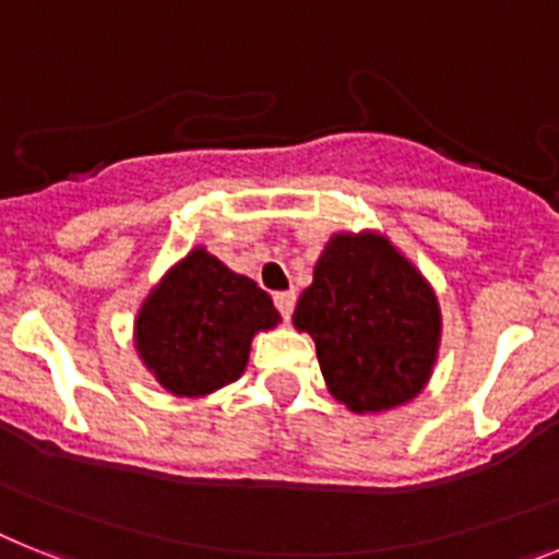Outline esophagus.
Here are the masks:
<instances>
[{
	"instance_id": "34e87169",
	"label": "esophagus",
	"mask_w": 559,
	"mask_h": 559,
	"mask_svg": "<svg viewBox=\"0 0 559 559\" xmlns=\"http://www.w3.org/2000/svg\"><path fill=\"white\" fill-rule=\"evenodd\" d=\"M272 301H275V309L281 312V318L289 321V316H293L295 309V293H275L272 295Z\"/></svg>"
}]
</instances>
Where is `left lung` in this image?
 <instances>
[{
    "label": "left lung",
    "mask_w": 559,
    "mask_h": 559,
    "mask_svg": "<svg viewBox=\"0 0 559 559\" xmlns=\"http://www.w3.org/2000/svg\"><path fill=\"white\" fill-rule=\"evenodd\" d=\"M293 321L312 335L323 381L352 412L412 401L435 367L438 298L381 236L332 238Z\"/></svg>",
    "instance_id": "obj_1"
}]
</instances>
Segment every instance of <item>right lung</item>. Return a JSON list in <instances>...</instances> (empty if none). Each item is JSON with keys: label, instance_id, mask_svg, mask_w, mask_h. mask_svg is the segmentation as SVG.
<instances>
[{"label": "right lung", "instance_id": "1", "mask_svg": "<svg viewBox=\"0 0 559 559\" xmlns=\"http://www.w3.org/2000/svg\"><path fill=\"white\" fill-rule=\"evenodd\" d=\"M278 321V309L255 281L192 250L144 301L135 346L173 395H210L241 378L252 335Z\"/></svg>", "mask_w": 559, "mask_h": 559}]
</instances>
